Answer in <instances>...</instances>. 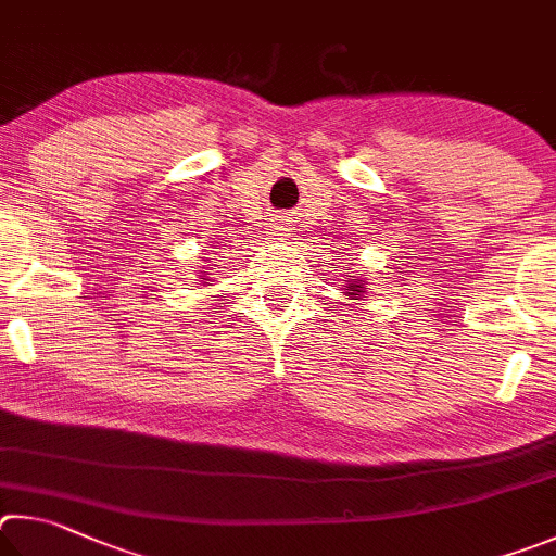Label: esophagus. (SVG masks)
<instances>
[{
	"instance_id": "1",
	"label": "esophagus",
	"mask_w": 556,
	"mask_h": 556,
	"mask_svg": "<svg viewBox=\"0 0 556 556\" xmlns=\"http://www.w3.org/2000/svg\"><path fill=\"white\" fill-rule=\"evenodd\" d=\"M286 231H288V219L283 217L273 219V229H270L273 237H286Z\"/></svg>"
}]
</instances>
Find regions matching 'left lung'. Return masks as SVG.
<instances>
[{"label":"left lung","instance_id":"obj_1","mask_svg":"<svg viewBox=\"0 0 556 556\" xmlns=\"http://www.w3.org/2000/svg\"><path fill=\"white\" fill-rule=\"evenodd\" d=\"M358 278H362V273H358V276H352V280H346V290H352V293H349V295H352L354 300H358L355 298L356 294L362 298L364 295V288H366L364 280H358Z\"/></svg>","mask_w":556,"mask_h":556}]
</instances>
